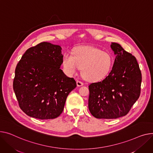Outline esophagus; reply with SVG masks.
Returning a JSON list of instances; mask_svg holds the SVG:
<instances>
[{
  "label": "esophagus",
  "instance_id": "34e87169",
  "mask_svg": "<svg viewBox=\"0 0 153 153\" xmlns=\"http://www.w3.org/2000/svg\"><path fill=\"white\" fill-rule=\"evenodd\" d=\"M76 83H77V87H80V86H82V85H84V83L82 82H81V81L78 80L76 81Z\"/></svg>",
  "mask_w": 153,
  "mask_h": 153
}]
</instances>
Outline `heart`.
Listing matches in <instances>:
<instances>
[{
	"label": "heart",
	"mask_w": 153,
	"mask_h": 153,
	"mask_svg": "<svg viewBox=\"0 0 153 153\" xmlns=\"http://www.w3.org/2000/svg\"><path fill=\"white\" fill-rule=\"evenodd\" d=\"M114 58L109 52L91 46H79L64 54L62 64L68 75L74 74L81 66V73L88 80L102 79L111 71Z\"/></svg>",
	"instance_id": "b5f03b06"
}]
</instances>
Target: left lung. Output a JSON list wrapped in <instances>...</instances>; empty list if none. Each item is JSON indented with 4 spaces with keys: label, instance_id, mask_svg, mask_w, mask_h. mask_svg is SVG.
<instances>
[{
    "label": "left lung",
    "instance_id": "1",
    "mask_svg": "<svg viewBox=\"0 0 153 153\" xmlns=\"http://www.w3.org/2000/svg\"><path fill=\"white\" fill-rule=\"evenodd\" d=\"M111 47L116 55L113 68L103 80L88 86V109L97 119L127 115L140 95L141 73L136 58L119 44Z\"/></svg>",
    "mask_w": 153,
    "mask_h": 153
}]
</instances>
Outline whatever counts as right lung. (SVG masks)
Masks as SVG:
<instances>
[{
  "label": "right lung",
  "instance_id": "1",
  "mask_svg": "<svg viewBox=\"0 0 153 153\" xmlns=\"http://www.w3.org/2000/svg\"><path fill=\"white\" fill-rule=\"evenodd\" d=\"M59 45L44 42L28 48L16 65L13 88L19 108L38 119L58 117L69 94L77 85L60 69Z\"/></svg>",
  "mask_w": 153,
  "mask_h": 153
}]
</instances>
